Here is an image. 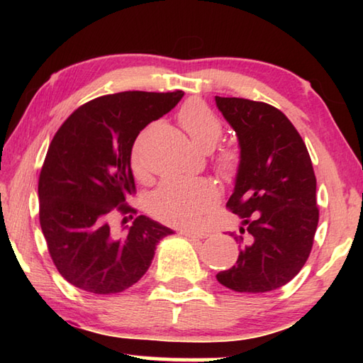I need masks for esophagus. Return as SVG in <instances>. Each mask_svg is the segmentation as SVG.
<instances>
[{
  "label": "esophagus",
  "mask_w": 363,
  "mask_h": 363,
  "mask_svg": "<svg viewBox=\"0 0 363 363\" xmlns=\"http://www.w3.org/2000/svg\"><path fill=\"white\" fill-rule=\"evenodd\" d=\"M179 234L190 238V240H201V238H206V234H198V233H194V230H190V229H181Z\"/></svg>",
  "instance_id": "obj_1"
}]
</instances>
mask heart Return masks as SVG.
I'll return each mask as SVG.
<instances>
[{
  "instance_id": "heart-1",
  "label": "heart",
  "mask_w": 363,
  "mask_h": 363,
  "mask_svg": "<svg viewBox=\"0 0 363 363\" xmlns=\"http://www.w3.org/2000/svg\"><path fill=\"white\" fill-rule=\"evenodd\" d=\"M177 118L201 150L211 151L220 142L223 135L221 121L201 99L187 101L181 107ZM217 164L223 173L230 174L238 165V154L233 150H221ZM133 168L137 176H143L138 145L133 152ZM217 187L204 177H167L150 196V211L154 217L168 225L198 228L206 213L217 203Z\"/></svg>"
}]
</instances>
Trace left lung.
I'll list each match as a JSON object with an SVG mask.
<instances>
[{
	"label": "left lung",
	"mask_w": 363,
	"mask_h": 363,
	"mask_svg": "<svg viewBox=\"0 0 363 363\" xmlns=\"http://www.w3.org/2000/svg\"><path fill=\"white\" fill-rule=\"evenodd\" d=\"M240 146L228 207L242 220L235 265L217 274L234 291L264 293L295 277L312 251L320 211L306 143L285 115L267 103L215 96Z\"/></svg>",
	"instance_id": "obj_1"
}]
</instances>
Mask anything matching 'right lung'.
Here are the masks:
<instances>
[{
  "label": "right lung",
  "instance_id": "1",
  "mask_svg": "<svg viewBox=\"0 0 363 363\" xmlns=\"http://www.w3.org/2000/svg\"><path fill=\"white\" fill-rule=\"evenodd\" d=\"M182 90L120 91L78 107L52 137L38 177V217L57 272L96 295L120 293L148 272L157 243L173 230L138 215L125 237L117 211L135 191L130 152L140 130L181 101Z\"/></svg>",
  "mask_w": 363,
  "mask_h": 363
}]
</instances>
